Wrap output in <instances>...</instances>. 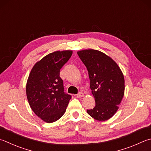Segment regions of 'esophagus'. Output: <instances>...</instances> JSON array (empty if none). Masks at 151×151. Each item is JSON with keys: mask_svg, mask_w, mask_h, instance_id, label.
Wrapping results in <instances>:
<instances>
[{"mask_svg": "<svg viewBox=\"0 0 151 151\" xmlns=\"http://www.w3.org/2000/svg\"><path fill=\"white\" fill-rule=\"evenodd\" d=\"M84 96V93L82 92H79L77 94H76V97L77 98H81Z\"/></svg>", "mask_w": 151, "mask_h": 151, "instance_id": "1", "label": "esophagus"}]
</instances>
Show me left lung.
Here are the masks:
<instances>
[{
	"mask_svg": "<svg viewBox=\"0 0 151 151\" xmlns=\"http://www.w3.org/2000/svg\"><path fill=\"white\" fill-rule=\"evenodd\" d=\"M88 71L90 88L95 98L93 109L87 113L98 121H106L119 108L124 95V76L118 65L105 53L94 49L77 52Z\"/></svg>",
	"mask_w": 151,
	"mask_h": 151,
	"instance_id": "8db88e82",
	"label": "left lung"
}]
</instances>
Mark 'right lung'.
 Returning <instances> with one entry per match:
<instances>
[{"label":"right lung","instance_id":"right-lung-1","mask_svg":"<svg viewBox=\"0 0 151 151\" xmlns=\"http://www.w3.org/2000/svg\"><path fill=\"white\" fill-rule=\"evenodd\" d=\"M72 51H55L37 62L26 84V95L33 111L43 121L53 123L63 116L71 98L64 92L60 70Z\"/></svg>","mask_w":151,"mask_h":151}]
</instances>
